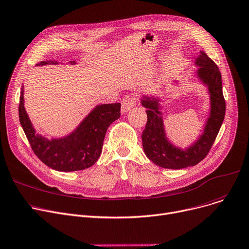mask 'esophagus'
<instances>
[{
  "label": "esophagus",
  "instance_id": "1",
  "mask_svg": "<svg viewBox=\"0 0 249 249\" xmlns=\"http://www.w3.org/2000/svg\"><path fill=\"white\" fill-rule=\"evenodd\" d=\"M136 106V97L134 95H126L122 99V112H127Z\"/></svg>",
  "mask_w": 249,
  "mask_h": 249
}]
</instances>
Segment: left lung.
I'll use <instances>...</instances> for the list:
<instances>
[{"label": "left lung", "mask_w": 249, "mask_h": 249, "mask_svg": "<svg viewBox=\"0 0 249 249\" xmlns=\"http://www.w3.org/2000/svg\"><path fill=\"white\" fill-rule=\"evenodd\" d=\"M197 77L207 86L210 95V112L198 140L186 149L174 145L167 138L160 97L143 96L142 106L147 108V124L142 134L143 152L153 163L165 169H183L197 165L207 156L225 116V99L222 92L221 73L214 61L203 51L196 58Z\"/></svg>", "instance_id": "left-lung-1"}]
</instances>
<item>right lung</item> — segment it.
<instances>
[{
	"instance_id": "1",
	"label": "right lung",
	"mask_w": 249,
	"mask_h": 249,
	"mask_svg": "<svg viewBox=\"0 0 249 249\" xmlns=\"http://www.w3.org/2000/svg\"><path fill=\"white\" fill-rule=\"evenodd\" d=\"M75 64V61H70ZM54 64L57 61H41L38 66ZM121 116V104L95 107L80 124L66 137L51 139L41 136L24 107V86L21 89L19 119L24 133L35 155L49 168L60 172L80 171L91 167L98 160L108 126Z\"/></svg>"
}]
</instances>
